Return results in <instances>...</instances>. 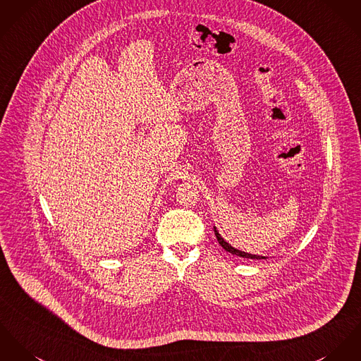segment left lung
<instances>
[{"label": "left lung", "instance_id": "left-lung-1", "mask_svg": "<svg viewBox=\"0 0 361 361\" xmlns=\"http://www.w3.org/2000/svg\"><path fill=\"white\" fill-rule=\"evenodd\" d=\"M214 233H216V238H217V240H219V243L221 245L222 249L225 250V251H228V252H231V254H233V255H238V257H242V258H250V259H267L268 257H265V255H257V254H250V252H246V251H242V250L235 249V247H232L224 238H222L221 235H220V232L217 231V228L214 226Z\"/></svg>", "mask_w": 361, "mask_h": 361}]
</instances>
